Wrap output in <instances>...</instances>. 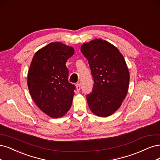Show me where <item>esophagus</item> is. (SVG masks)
I'll return each instance as SVG.
<instances>
[{
  "label": "esophagus",
  "instance_id": "34e87169",
  "mask_svg": "<svg viewBox=\"0 0 160 160\" xmlns=\"http://www.w3.org/2000/svg\"><path fill=\"white\" fill-rule=\"evenodd\" d=\"M76 90H77V92H79L80 91V89H81V87H80V84H77L76 85Z\"/></svg>",
  "mask_w": 160,
  "mask_h": 160
}]
</instances>
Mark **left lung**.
Returning a JSON list of instances; mask_svg holds the SVG:
<instances>
[{
    "mask_svg": "<svg viewBox=\"0 0 160 160\" xmlns=\"http://www.w3.org/2000/svg\"><path fill=\"white\" fill-rule=\"evenodd\" d=\"M94 78L93 89L86 96L90 110L100 117H108L122 105L127 95L130 73L124 58L116 46L95 39L81 46Z\"/></svg>",
    "mask_w": 160,
    "mask_h": 160,
    "instance_id": "1",
    "label": "left lung"
}]
</instances>
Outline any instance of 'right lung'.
<instances>
[{
    "label": "right lung",
    "instance_id": "obj_1",
    "mask_svg": "<svg viewBox=\"0 0 160 160\" xmlns=\"http://www.w3.org/2000/svg\"><path fill=\"white\" fill-rule=\"evenodd\" d=\"M71 46L51 42L35 53L28 72V88L34 102L46 114L62 117L72 106L76 86L68 82L67 60Z\"/></svg>",
    "mask_w": 160,
    "mask_h": 160
}]
</instances>
